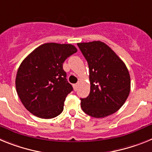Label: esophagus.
<instances>
[{"instance_id": "obj_1", "label": "esophagus", "mask_w": 152, "mask_h": 152, "mask_svg": "<svg viewBox=\"0 0 152 152\" xmlns=\"http://www.w3.org/2000/svg\"><path fill=\"white\" fill-rule=\"evenodd\" d=\"M77 88H78V84H74V88H75V91H77Z\"/></svg>"}]
</instances>
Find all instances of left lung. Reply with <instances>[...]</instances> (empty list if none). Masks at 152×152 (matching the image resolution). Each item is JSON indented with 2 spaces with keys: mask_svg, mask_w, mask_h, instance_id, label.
Returning a JSON list of instances; mask_svg holds the SVG:
<instances>
[{
  "mask_svg": "<svg viewBox=\"0 0 152 152\" xmlns=\"http://www.w3.org/2000/svg\"><path fill=\"white\" fill-rule=\"evenodd\" d=\"M88 63L91 91L80 99L83 111L94 118L116 113L128 98L131 80L128 68L110 47L103 42L77 43Z\"/></svg>",
  "mask_w": 152,
  "mask_h": 152,
  "instance_id": "8db88e82",
  "label": "left lung"
}]
</instances>
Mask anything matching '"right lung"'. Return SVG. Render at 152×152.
Returning <instances> with one entry per match:
<instances>
[{
  "instance_id": "right-lung-1",
  "label": "right lung",
  "mask_w": 152,
  "mask_h": 152,
  "mask_svg": "<svg viewBox=\"0 0 152 152\" xmlns=\"http://www.w3.org/2000/svg\"><path fill=\"white\" fill-rule=\"evenodd\" d=\"M77 52L72 44L49 42L28 55L17 70L16 89L25 108L37 117L52 119L63 111L73 90L67 81L63 63Z\"/></svg>"
}]
</instances>
